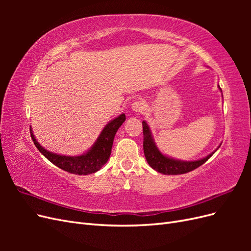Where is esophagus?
Listing matches in <instances>:
<instances>
[{
  "label": "esophagus",
  "instance_id": "obj_1",
  "mask_svg": "<svg viewBox=\"0 0 251 251\" xmlns=\"http://www.w3.org/2000/svg\"><path fill=\"white\" fill-rule=\"evenodd\" d=\"M131 107L135 113H142L144 111V102L142 100H136L131 104Z\"/></svg>",
  "mask_w": 251,
  "mask_h": 251
}]
</instances>
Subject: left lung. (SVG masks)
Here are the masks:
<instances>
[{"label":"left lung","instance_id":"obj_1","mask_svg":"<svg viewBox=\"0 0 251 251\" xmlns=\"http://www.w3.org/2000/svg\"><path fill=\"white\" fill-rule=\"evenodd\" d=\"M219 89L221 90L220 87ZM142 128H143V151H144V156H146L147 161L151 169H154L158 173H161L163 175H180V174L192 172L197 168H199V166L202 165L203 163L206 162L217 151L216 150L215 151H212L211 154L200 159V160H195V161L177 160V159H173L163 155L161 151L158 150L156 143L153 139V136H151V132L146 121H142Z\"/></svg>","mask_w":251,"mask_h":251}]
</instances>
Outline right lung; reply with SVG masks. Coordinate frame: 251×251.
Returning a JSON list of instances; mask_svg holds the SVG:
<instances>
[{"instance_id": "1", "label": "right lung", "mask_w": 251, "mask_h": 251, "mask_svg": "<svg viewBox=\"0 0 251 251\" xmlns=\"http://www.w3.org/2000/svg\"><path fill=\"white\" fill-rule=\"evenodd\" d=\"M126 115L121 114L115 119L111 120L110 123L103 127L100 135L98 136L97 140L87 153L79 156H64L57 155L45 150L41 144L36 141L32 130L31 138L35 144L36 149L46 157L50 162H52L57 168L62 169L68 173L75 175H89L100 171L102 166L109 160L114 137L118 131L120 126L125 123Z\"/></svg>"}]
</instances>
